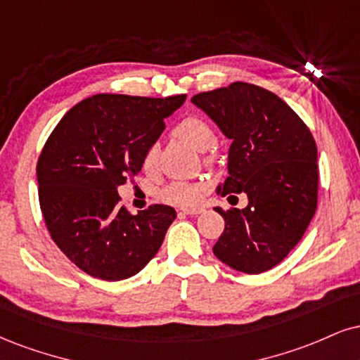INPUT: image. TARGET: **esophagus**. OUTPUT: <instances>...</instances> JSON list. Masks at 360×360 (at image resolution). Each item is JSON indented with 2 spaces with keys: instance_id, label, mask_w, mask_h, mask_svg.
I'll return each mask as SVG.
<instances>
[{
  "instance_id": "1",
  "label": "esophagus",
  "mask_w": 360,
  "mask_h": 360,
  "mask_svg": "<svg viewBox=\"0 0 360 360\" xmlns=\"http://www.w3.org/2000/svg\"><path fill=\"white\" fill-rule=\"evenodd\" d=\"M202 211H205L202 207H183V210H181V213H184L188 216H196V214H201Z\"/></svg>"
}]
</instances>
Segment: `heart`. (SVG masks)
Here are the masks:
<instances>
[{
  "mask_svg": "<svg viewBox=\"0 0 360 360\" xmlns=\"http://www.w3.org/2000/svg\"><path fill=\"white\" fill-rule=\"evenodd\" d=\"M174 136L191 144L194 149L205 150V162L214 161L213 150L210 149L214 142V131L206 119L199 115H189L181 120L174 127ZM159 149L158 146H149L142 154V169L146 172H154L158 167ZM206 191L205 183H191V181H174L162 189L164 201L177 206H196Z\"/></svg>",
  "mask_w": 360,
  "mask_h": 360,
  "instance_id": "obj_1",
  "label": "heart"
}]
</instances>
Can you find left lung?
<instances>
[{
	"label": "left lung",
	"mask_w": 360,
	"mask_h": 360,
	"mask_svg": "<svg viewBox=\"0 0 360 360\" xmlns=\"http://www.w3.org/2000/svg\"><path fill=\"white\" fill-rule=\"evenodd\" d=\"M191 102L231 139L229 176L218 193L248 196L245 210L216 207L224 231L213 253L238 271L263 274L283 262L317 210L314 136L278 95L258 85L235 82L194 95Z\"/></svg>",
	"instance_id": "1"
}]
</instances>
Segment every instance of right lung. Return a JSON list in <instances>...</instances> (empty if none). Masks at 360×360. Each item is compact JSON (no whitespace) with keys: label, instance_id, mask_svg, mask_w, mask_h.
<instances>
[{"label":"right lung","instance_id":"obj_1","mask_svg":"<svg viewBox=\"0 0 360 360\" xmlns=\"http://www.w3.org/2000/svg\"><path fill=\"white\" fill-rule=\"evenodd\" d=\"M186 95L166 98L98 94L72 107L38 158V198L51 240L82 271L125 280L161 248L174 207L131 214L117 188L142 169V154Z\"/></svg>","mask_w":360,"mask_h":360}]
</instances>
